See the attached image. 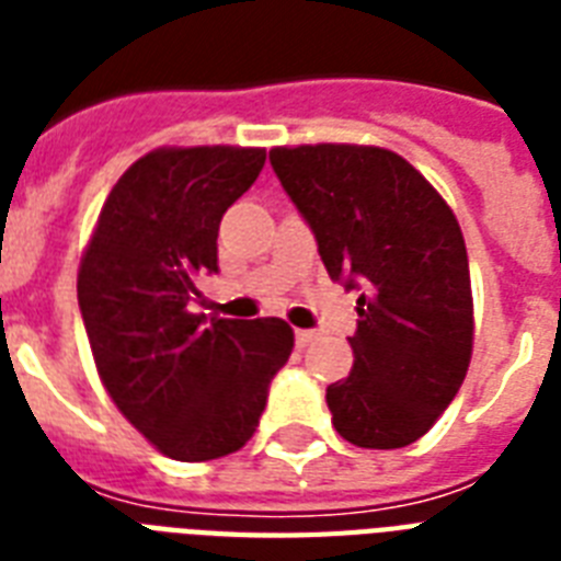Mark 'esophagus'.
<instances>
[{
  "instance_id": "1",
  "label": "esophagus",
  "mask_w": 561,
  "mask_h": 561,
  "mask_svg": "<svg viewBox=\"0 0 561 561\" xmlns=\"http://www.w3.org/2000/svg\"><path fill=\"white\" fill-rule=\"evenodd\" d=\"M294 337H297V346H299V350H306L308 343L314 341L317 334H314V332H308V329H297V332H294Z\"/></svg>"
}]
</instances>
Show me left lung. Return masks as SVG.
<instances>
[{
  "mask_svg": "<svg viewBox=\"0 0 561 561\" xmlns=\"http://www.w3.org/2000/svg\"><path fill=\"white\" fill-rule=\"evenodd\" d=\"M271 165L317 238L329 276L358 297L350 378L325 390L358 448H404L460 390L474 343L466 241L451 206L375 145L273 148Z\"/></svg>",
  "mask_w": 561,
  "mask_h": 561,
  "instance_id": "8db88e82",
  "label": "left lung"
}]
</instances>
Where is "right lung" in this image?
I'll return each mask as SVG.
<instances>
[{
  "instance_id": "obj_1",
  "label": "right lung",
  "mask_w": 561,
  "mask_h": 561,
  "mask_svg": "<svg viewBox=\"0 0 561 561\" xmlns=\"http://www.w3.org/2000/svg\"><path fill=\"white\" fill-rule=\"evenodd\" d=\"M264 148H157L118 178L78 271V306L101 383L171 460L203 462L255 434L271 378L294 350L279 317L194 314L218 273L224 211L253 186Z\"/></svg>"
}]
</instances>
